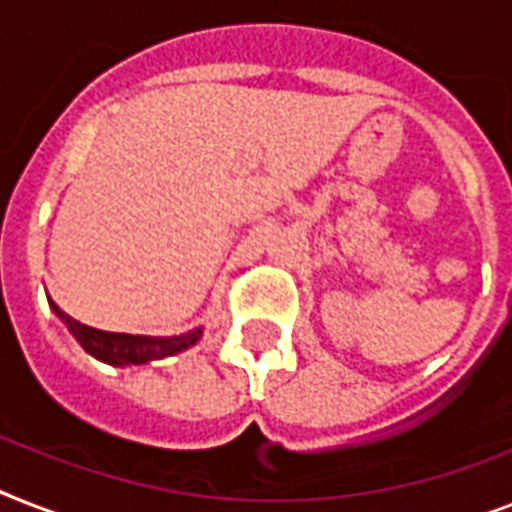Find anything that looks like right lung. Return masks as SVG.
I'll use <instances>...</instances> for the list:
<instances>
[{
  "label": "right lung",
  "instance_id": "obj_1",
  "mask_svg": "<svg viewBox=\"0 0 512 512\" xmlns=\"http://www.w3.org/2000/svg\"><path fill=\"white\" fill-rule=\"evenodd\" d=\"M50 300V297H47ZM50 308L55 311L68 332L76 337V342L82 345L90 356L106 361L114 366H130V364H146V361H156V358L175 356L180 350L191 348L193 342L201 337V329H193L188 335L180 337H146V335H116V332H100L87 324H79L71 319L66 311H60L58 305L50 300Z\"/></svg>",
  "mask_w": 512,
  "mask_h": 512
}]
</instances>
